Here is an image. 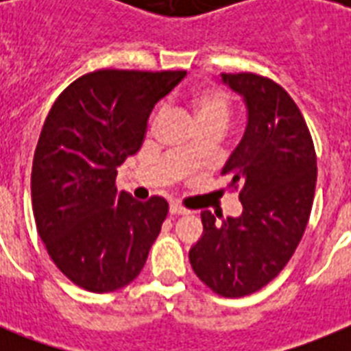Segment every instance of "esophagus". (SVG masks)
<instances>
[{"instance_id":"esophagus-1","label":"esophagus","mask_w":351,"mask_h":351,"mask_svg":"<svg viewBox=\"0 0 351 351\" xmlns=\"http://www.w3.org/2000/svg\"><path fill=\"white\" fill-rule=\"evenodd\" d=\"M169 213L171 215H186V213H189V209H186L184 206H180L178 202H171Z\"/></svg>"}]
</instances>
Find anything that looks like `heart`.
I'll use <instances>...</instances> for the list:
<instances>
[{
    "label": "heart",
    "instance_id": "b5f03b06",
    "mask_svg": "<svg viewBox=\"0 0 351 351\" xmlns=\"http://www.w3.org/2000/svg\"><path fill=\"white\" fill-rule=\"evenodd\" d=\"M189 106L195 114L198 127L208 123H224L228 125L231 117V96L220 87H204L189 96ZM162 114V112H160ZM182 154L191 156V147L182 149Z\"/></svg>",
    "mask_w": 351,
    "mask_h": 351
}]
</instances>
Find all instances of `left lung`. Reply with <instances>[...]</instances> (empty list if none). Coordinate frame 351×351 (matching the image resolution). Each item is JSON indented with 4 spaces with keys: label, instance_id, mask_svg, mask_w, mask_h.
Instances as JSON below:
<instances>
[{
    "label": "left lung",
    "instance_id": "obj_1",
    "mask_svg": "<svg viewBox=\"0 0 351 351\" xmlns=\"http://www.w3.org/2000/svg\"><path fill=\"white\" fill-rule=\"evenodd\" d=\"M222 80L247 106L244 136L220 173L239 191L242 215L219 226L202 211L189 262L215 293L237 299L271 282L293 256L313 206L317 154L302 112L277 82L255 73Z\"/></svg>",
    "mask_w": 351,
    "mask_h": 351
}]
</instances>
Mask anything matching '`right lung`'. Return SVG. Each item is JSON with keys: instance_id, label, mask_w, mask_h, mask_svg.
<instances>
[{"instance_id": "obj_1", "label": "right lung", "mask_w": 351, "mask_h": 351, "mask_svg": "<svg viewBox=\"0 0 351 351\" xmlns=\"http://www.w3.org/2000/svg\"><path fill=\"white\" fill-rule=\"evenodd\" d=\"M186 71L100 69L74 80L41 127L30 175L38 234L80 288L114 291L140 275L169 204L117 189V167L138 153L154 104Z\"/></svg>"}]
</instances>
